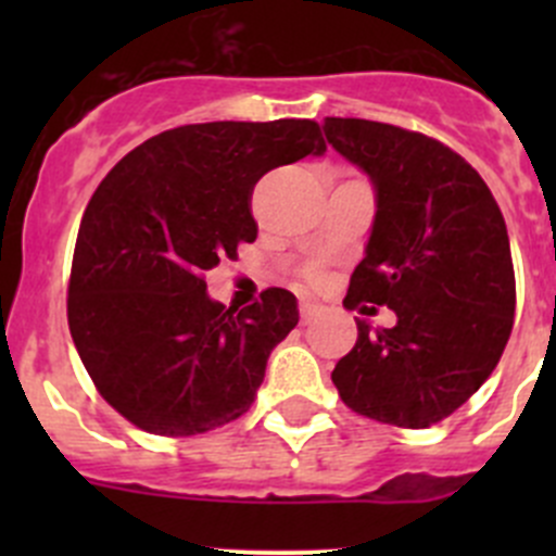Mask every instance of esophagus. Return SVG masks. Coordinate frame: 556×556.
<instances>
[{"instance_id": "1", "label": "esophagus", "mask_w": 556, "mask_h": 556, "mask_svg": "<svg viewBox=\"0 0 556 556\" xmlns=\"http://www.w3.org/2000/svg\"><path fill=\"white\" fill-rule=\"evenodd\" d=\"M299 312H301V319H304V323H309V319L314 317V314H317V312H319V306H317V304H314V301H309V299H304V301H301Z\"/></svg>"}]
</instances>
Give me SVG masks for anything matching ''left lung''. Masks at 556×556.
I'll list each match as a JSON object with an SVG mask.
<instances>
[{"mask_svg":"<svg viewBox=\"0 0 556 556\" xmlns=\"http://www.w3.org/2000/svg\"><path fill=\"white\" fill-rule=\"evenodd\" d=\"M323 131L377 201L344 306L368 301L397 317L392 328L357 319L330 379L363 417L430 428L486 382L511 336L506 220L479 172L425 134L361 117H325Z\"/></svg>","mask_w":556,"mask_h":556,"instance_id":"left-lung-1","label":"left lung"}]
</instances>
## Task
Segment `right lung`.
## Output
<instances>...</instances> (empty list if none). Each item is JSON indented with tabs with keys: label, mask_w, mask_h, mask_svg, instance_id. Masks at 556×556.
<instances>
[{
	"label": "right lung",
	"mask_w": 556,
	"mask_h": 556,
	"mask_svg": "<svg viewBox=\"0 0 556 556\" xmlns=\"http://www.w3.org/2000/svg\"><path fill=\"white\" fill-rule=\"evenodd\" d=\"M314 121L193 123L148 139L91 195L72 257V341L102 397L155 435L233 422L274 346L299 325L290 290L237 312L204 274L255 242L257 179L323 155Z\"/></svg>",
	"instance_id": "right-lung-1"
}]
</instances>
